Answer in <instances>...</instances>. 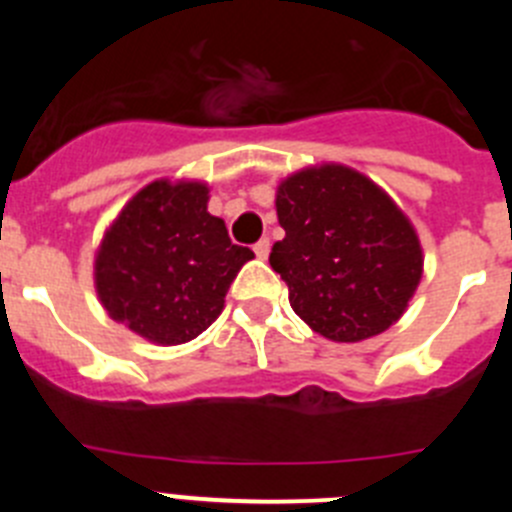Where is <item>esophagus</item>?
<instances>
[{
    "mask_svg": "<svg viewBox=\"0 0 512 512\" xmlns=\"http://www.w3.org/2000/svg\"><path fill=\"white\" fill-rule=\"evenodd\" d=\"M269 248H271V243H269V238H261L259 243H256V246H253V253H256V256H259L261 261L266 259V256H269Z\"/></svg>",
    "mask_w": 512,
    "mask_h": 512,
    "instance_id": "esophagus-1",
    "label": "esophagus"
}]
</instances>
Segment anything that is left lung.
I'll list each match as a JSON object with an SVG mask.
<instances>
[{"instance_id": "left-lung-1", "label": "left lung", "mask_w": 512, "mask_h": 512, "mask_svg": "<svg viewBox=\"0 0 512 512\" xmlns=\"http://www.w3.org/2000/svg\"><path fill=\"white\" fill-rule=\"evenodd\" d=\"M277 217L284 238L269 264L315 333L356 343L400 320L423 277V251L390 194L348 166H310L279 184Z\"/></svg>"}]
</instances>
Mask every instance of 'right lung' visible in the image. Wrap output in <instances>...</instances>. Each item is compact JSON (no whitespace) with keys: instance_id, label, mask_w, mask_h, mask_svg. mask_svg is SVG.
Returning a JSON list of instances; mask_svg holds the SVG:
<instances>
[{"instance_id":"1","label":"right lung","mask_w":512,"mask_h":512,"mask_svg":"<svg viewBox=\"0 0 512 512\" xmlns=\"http://www.w3.org/2000/svg\"><path fill=\"white\" fill-rule=\"evenodd\" d=\"M207 192L202 182H151L122 207L94 259L107 315L151 343L176 346L210 328L253 259L207 212Z\"/></svg>"}]
</instances>
